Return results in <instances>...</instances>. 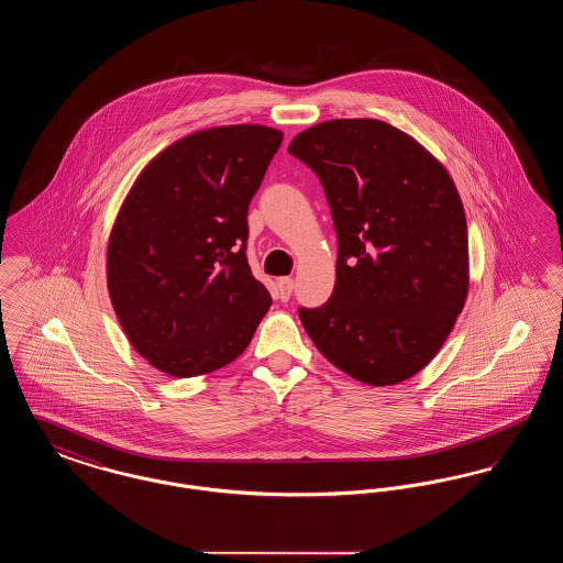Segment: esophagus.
Here are the masks:
<instances>
[{
  "label": "esophagus",
  "mask_w": 563,
  "mask_h": 563,
  "mask_svg": "<svg viewBox=\"0 0 563 563\" xmlns=\"http://www.w3.org/2000/svg\"><path fill=\"white\" fill-rule=\"evenodd\" d=\"M276 287H278V295H280V299H283V301H287V299H289V295L294 291V278L283 276V278H278Z\"/></svg>",
  "instance_id": "34e87169"
}]
</instances>
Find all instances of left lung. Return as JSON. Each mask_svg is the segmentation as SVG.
Instances as JSON below:
<instances>
[{
  "mask_svg": "<svg viewBox=\"0 0 563 563\" xmlns=\"http://www.w3.org/2000/svg\"><path fill=\"white\" fill-rule=\"evenodd\" d=\"M289 154L321 179L338 232L333 294L299 319L338 369L369 386L422 372L468 294L466 217L445 166L374 118L327 120Z\"/></svg>",
  "mask_w": 563,
  "mask_h": 563,
  "instance_id": "obj_1",
  "label": "left lung"
}]
</instances>
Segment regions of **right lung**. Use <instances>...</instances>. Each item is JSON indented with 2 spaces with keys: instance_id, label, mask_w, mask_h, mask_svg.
<instances>
[{
  "instance_id": "right-lung-1",
  "label": "right lung",
  "mask_w": 563,
  "mask_h": 563,
  "mask_svg": "<svg viewBox=\"0 0 563 563\" xmlns=\"http://www.w3.org/2000/svg\"><path fill=\"white\" fill-rule=\"evenodd\" d=\"M283 133L232 124L188 134L136 177L108 242V289L133 349L173 377L230 365L272 297L246 262V211Z\"/></svg>"
}]
</instances>
